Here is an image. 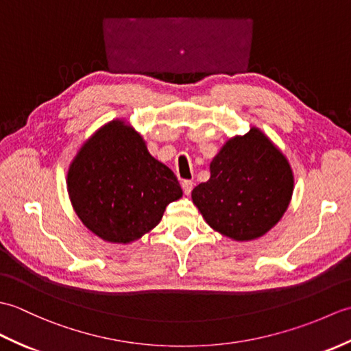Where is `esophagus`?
I'll return each mask as SVG.
<instances>
[{"label":"esophagus","mask_w":351,"mask_h":351,"mask_svg":"<svg viewBox=\"0 0 351 351\" xmlns=\"http://www.w3.org/2000/svg\"><path fill=\"white\" fill-rule=\"evenodd\" d=\"M182 190H184V193L185 195H190L191 193V190H193V187H195V184H193V181H182Z\"/></svg>","instance_id":"34e87169"}]
</instances>
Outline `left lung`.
<instances>
[{"label":"left lung","instance_id":"8db88e82","mask_svg":"<svg viewBox=\"0 0 351 351\" xmlns=\"http://www.w3.org/2000/svg\"><path fill=\"white\" fill-rule=\"evenodd\" d=\"M210 173V180L193 189L191 200L208 225L234 241L265 235L293 197L294 173L288 158L256 126L225 141Z\"/></svg>","mask_w":351,"mask_h":351}]
</instances>
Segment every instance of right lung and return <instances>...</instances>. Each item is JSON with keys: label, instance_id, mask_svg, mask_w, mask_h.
Instances as JSON below:
<instances>
[{"label": "right lung", "instance_id": "obj_1", "mask_svg": "<svg viewBox=\"0 0 351 351\" xmlns=\"http://www.w3.org/2000/svg\"><path fill=\"white\" fill-rule=\"evenodd\" d=\"M73 211L101 240L130 244L158 225L182 189L166 164L125 119H113L83 141L66 176Z\"/></svg>", "mask_w": 351, "mask_h": 351}]
</instances>
